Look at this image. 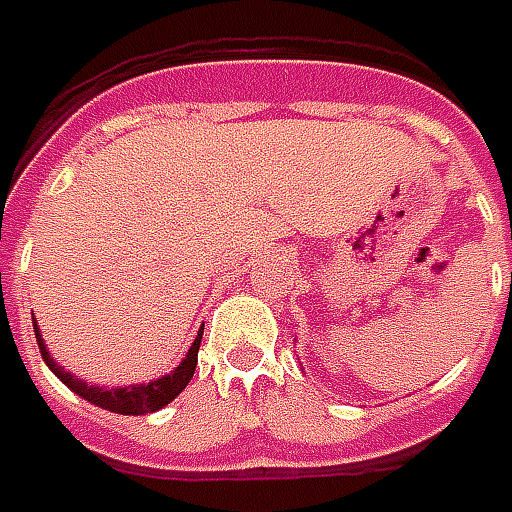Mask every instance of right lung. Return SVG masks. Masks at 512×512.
Masks as SVG:
<instances>
[{
    "instance_id": "obj_1",
    "label": "right lung",
    "mask_w": 512,
    "mask_h": 512,
    "mask_svg": "<svg viewBox=\"0 0 512 512\" xmlns=\"http://www.w3.org/2000/svg\"><path fill=\"white\" fill-rule=\"evenodd\" d=\"M201 336H204V328L198 331L195 342L184 355L181 361L170 375H162V378L151 380V383H134V386H115V389H107V386H99V383H88V380H79L71 372H65L63 366H57L49 350H46V342L41 339V328L35 325V339H38V347H41V355L46 366L52 369L57 378L63 380L68 389L79 394L82 400H88L90 405H99L104 411L123 413V416H146V413H154L159 408H165L168 402H173L179 397L181 391L187 389V383L195 375V364H198V347H201Z\"/></svg>"
}]
</instances>
